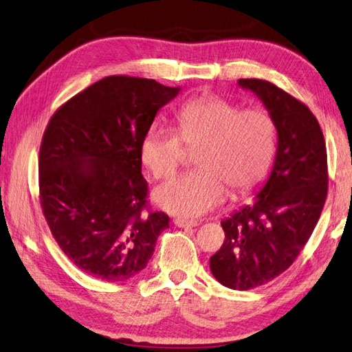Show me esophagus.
<instances>
[{"mask_svg":"<svg viewBox=\"0 0 352 352\" xmlns=\"http://www.w3.org/2000/svg\"><path fill=\"white\" fill-rule=\"evenodd\" d=\"M175 226H177V228H184V229H188V228H197L199 223L197 221H188V220H181V218H176V220H173Z\"/></svg>","mask_w":352,"mask_h":352,"instance_id":"1","label":"esophagus"}]
</instances>
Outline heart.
Wrapping results in <instances>:
<instances>
[{"label": "heart", "instance_id": "1", "mask_svg": "<svg viewBox=\"0 0 352 352\" xmlns=\"http://www.w3.org/2000/svg\"><path fill=\"white\" fill-rule=\"evenodd\" d=\"M177 132L151 126L140 142L143 167L156 179H166L184 161V147L200 146L199 170L179 176L153 192L161 209L177 217H200L228 197L247 194L267 176L276 152L277 129L263 108H244L217 95H203L179 108Z\"/></svg>", "mask_w": 352, "mask_h": 352}]
</instances>
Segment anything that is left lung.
I'll return each instance as SVG.
<instances>
[{"label":"left lung","instance_id":"obj_1","mask_svg":"<svg viewBox=\"0 0 352 352\" xmlns=\"http://www.w3.org/2000/svg\"><path fill=\"white\" fill-rule=\"evenodd\" d=\"M238 85L272 116L277 149L253 201L221 221L226 239L209 267L223 286L248 291L282 274L300 254L322 212L329 176L322 131L309 108L268 81Z\"/></svg>","mask_w":352,"mask_h":352}]
</instances>
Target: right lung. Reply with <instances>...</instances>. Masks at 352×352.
<instances>
[{"instance_id": "1", "label": "right lung", "mask_w": 352, "mask_h": 352, "mask_svg": "<svg viewBox=\"0 0 352 352\" xmlns=\"http://www.w3.org/2000/svg\"><path fill=\"white\" fill-rule=\"evenodd\" d=\"M181 87L107 76L52 116L38 153L41 205L52 236L78 268L124 282L146 268L168 215H142L147 184L140 142Z\"/></svg>"}]
</instances>
